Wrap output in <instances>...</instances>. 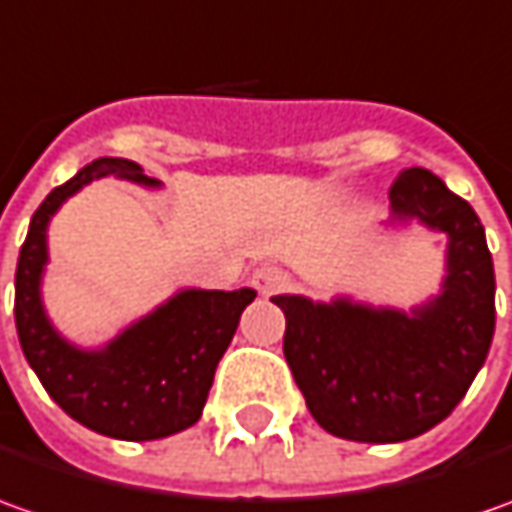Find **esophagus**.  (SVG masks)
Wrapping results in <instances>:
<instances>
[{
	"mask_svg": "<svg viewBox=\"0 0 512 512\" xmlns=\"http://www.w3.org/2000/svg\"><path fill=\"white\" fill-rule=\"evenodd\" d=\"M250 285L256 287L262 296H273V293H282V290L290 285V276H287L285 270H279V267L262 265L253 270V279H250Z\"/></svg>",
	"mask_w": 512,
	"mask_h": 512,
	"instance_id": "1",
	"label": "esophagus"
}]
</instances>
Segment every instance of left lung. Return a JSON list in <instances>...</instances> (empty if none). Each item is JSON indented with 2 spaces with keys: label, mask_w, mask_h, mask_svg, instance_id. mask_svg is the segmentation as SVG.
Listing matches in <instances>:
<instances>
[{
  "label": "left lung",
  "mask_w": 512,
  "mask_h": 512,
  "mask_svg": "<svg viewBox=\"0 0 512 512\" xmlns=\"http://www.w3.org/2000/svg\"><path fill=\"white\" fill-rule=\"evenodd\" d=\"M390 205L399 219L419 216L450 236L439 299L413 316L344 299H273L307 410L350 442H407L444 422L482 370L496 330L493 256L476 210L424 168L393 179Z\"/></svg>",
  "instance_id": "1"
}]
</instances>
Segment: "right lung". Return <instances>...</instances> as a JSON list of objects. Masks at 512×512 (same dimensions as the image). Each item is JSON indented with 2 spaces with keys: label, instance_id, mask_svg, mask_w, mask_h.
Instances as JSON below:
<instances>
[{
  "label": "right lung",
  "instance_id": "obj_1",
  "mask_svg": "<svg viewBox=\"0 0 512 512\" xmlns=\"http://www.w3.org/2000/svg\"><path fill=\"white\" fill-rule=\"evenodd\" d=\"M102 176L159 185L136 162L105 156L50 190L19 250L16 333L33 373L70 419L110 439L150 442L199 422L216 364L256 290H185L99 353L59 339L39 302V276L48 262L45 227L70 193Z\"/></svg>",
  "mask_w": 512,
  "mask_h": 512
}]
</instances>
